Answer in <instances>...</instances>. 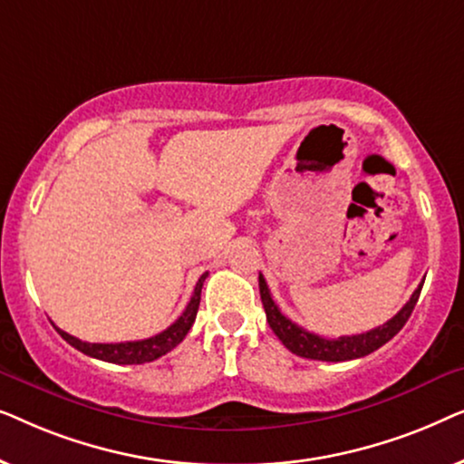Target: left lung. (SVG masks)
Segmentation results:
<instances>
[{
    "label": "left lung",
    "instance_id": "8db88e82",
    "mask_svg": "<svg viewBox=\"0 0 464 464\" xmlns=\"http://www.w3.org/2000/svg\"><path fill=\"white\" fill-rule=\"evenodd\" d=\"M424 281L418 285V289L411 294L410 302L399 310V313L392 316L391 321H386L384 325L376 329H370L365 334L357 335H340V338L329 340L323 338V335L310 334L306 329L295 325L294 321L287 319L278 306L272 300L268 285H266V278L259 275V295H262V304L266 310V319H268V325L272 332L276 334V338L283 342L285 348H289L291 353L297 354V357L304 359H316V361H351V359H361L365 354L378 351L380 346H384L386 342L401 332V327L408 323L411 310H414L418 297H420Z\"/></svg>",
    "mask_w": 464,
    "mask_h": 464
}]
</instances>
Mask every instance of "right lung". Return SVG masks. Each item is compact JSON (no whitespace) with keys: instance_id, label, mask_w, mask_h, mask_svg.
<instances>
[{"instance_id":"obj_1","label":"right lung","mask_w":464,"mask_h":464,"mask_svg":"<svg viewBox=\"0 0 464 464\" xmlns=\"http://www.w3.org/2000/svg\"><path fill=\"white\" fill-rule=\"evenodd\" d=\"M208 272H205L196 283V289L192 297H189L186 310L183 314L177 319L173 325L164 329L158 335H151L148 340H137V342H116V344H97V342H82L73 335H69L63 329L54 327L56 332L61 334V338L69 342L73 348H78L80 353L88 354V357L107 361V363H118V365H139V363H150L162 354H167L169 351L179 344V342L186 338L189 327L196 319V313H198L200 306V291H202V283H205Z\"/></svg>"}]
</instances>
